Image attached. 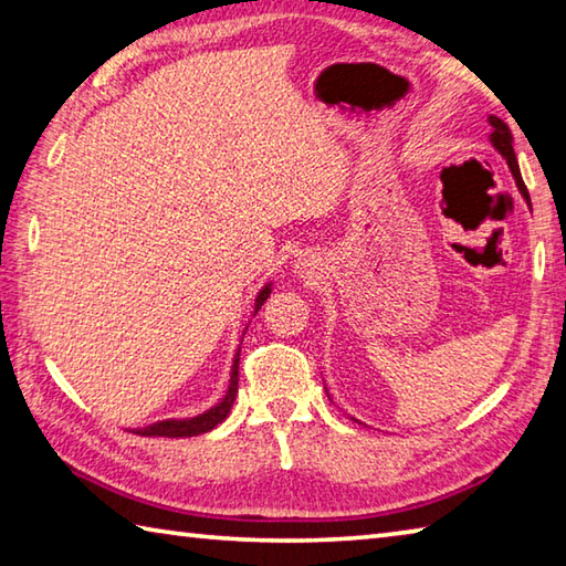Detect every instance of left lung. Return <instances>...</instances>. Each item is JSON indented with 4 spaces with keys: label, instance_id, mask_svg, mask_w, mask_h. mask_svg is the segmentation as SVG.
I'll return each instance as SVG.
<instances>
[{
    "label": "left lung",
    "instance_id": "obj_1",
    "mask_svg": "<svg viewBox=\"0 0 566 566\" xmlns=\"http://www.w3.org/2000/svg\"><path fill=\"white\" fill-rule=\"evenodd\" d=\"M490 123H492V128H495V130H492V146H495L502 153V156H505L507 166L512 170V176H515V182H517L520 192L530 200L527 188H525V180H522V172H520L517 158H515V148H512V133L507 128V123H502L497 116H490Z\"/></svg>",
    "mask_w": 566,
    "mask_h": 566
}]
</instances>
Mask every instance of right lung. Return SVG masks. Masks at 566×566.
Listing matches in <instances>:
<instances>
[{
    "label": "right lung",
    "instance_id": "add662e5",
    "mask_svg": "<svg viewBox=\"0 0 566 566\" xmlns=\"http://www.w3.org/2000/svg\"><path fill=\"white\" fill-rule=\"evenodd\" d=\"M266 296H270V286H264L262 294L256 296V310H260V306L266 302ZM238 381H240V356L234 358L228 396H224L218 406L210 408L208 413H202L198 418H190V420H163V423L136 430V433L148 436V438H190V436L208 433V430H212L214 426L222 423V420L228 418L230 408L234 403V396H238Z\"/></svg>",
    "mask_w": 566,
    "mask_h": 566
}]
</instances>
